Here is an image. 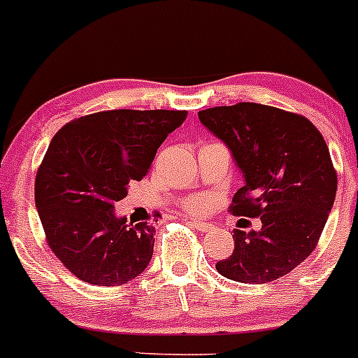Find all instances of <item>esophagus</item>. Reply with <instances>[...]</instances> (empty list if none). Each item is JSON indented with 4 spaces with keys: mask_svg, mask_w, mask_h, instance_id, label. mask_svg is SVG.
<instances>
[{
    "mask_svg": "<svg viewBox=\"0 0 358 358\" xmlns=\"http://www.w3.org/2000/svg\"><path fill=\"white\" fill-rule=\"evenodd\" d=\"M187 224H189V225H190V227L197 229V231H203V232L210 231V229H211V224H208V222H201V220H192V218H190V220H187Z\"/></svg>",
    "mask_w": 358,
    "mask_h": 358,
    "instance_id": "esophagus-1",
    "label": "esophagus"
}]
</instances>
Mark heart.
Returning a JSON list of instances; mask_svg holds the SVG:
<instances>
[{"instance_id": "b5f03b06", "label": "heart", "mask_w": 358, "mask_h": 358, "mask_svg": "<svg viewBox=\"0 0 358 358\" xmlns=\"http://www.w3.org/2000/svg\"><path fill=\"white\" fill-rule=\"evenodd\" d=\"M185 208L189 211H192V213H199V211L204 210V199H201V197H192V199L187 201Z\"/></svg>"}]
</instances>
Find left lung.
Returning a JSON list of instances; mask_svg holds the SVG:
<instances>
[{"mask_svg":"<svg viewBox=\"0 0 358 358\" xmlns=\"http://www.w3.org/2000/svg\"><path fill=\"white\" fill-rule=\"evenodd\" d=\"M229 148L243 176L231 211L260 217V231L234 229V252L217 271L239 283L289 275L317 246L336 199L338 176L320 131L297 113L238 103L197 113Z\"/></svg>","mask_w":358,"mask_h":358,"instance_id":"1","label":"left lung"}]
</instances>
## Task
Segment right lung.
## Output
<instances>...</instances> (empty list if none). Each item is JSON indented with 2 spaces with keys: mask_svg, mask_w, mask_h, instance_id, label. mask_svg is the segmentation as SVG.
I'll return each mask as SVG.
<instances>
[{
  "mask_svg": "<svg viewBox=\"0 0 358 358\" xmlns=\"http://www.w3.org/2000/svg\"><path fill=\"white\" fill-rule=\"evenodd\" d=\"M185 119L176 110H112L80 117L52 138L34 201L48 246L76 278L119 287L147 269L154 227L129 224L115 203Z\"/></svg>",
  "mask_w": 358,
  "mask_h": 358,
  "instance_id": "obj_1",
  "label": "right lung"
}]
</instances>
